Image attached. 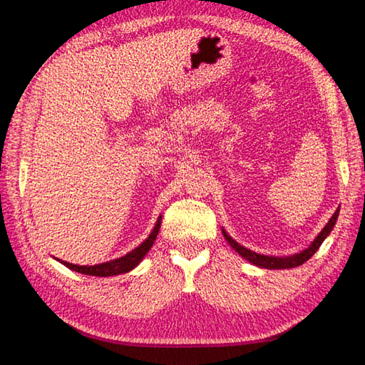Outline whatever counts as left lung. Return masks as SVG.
I'll return each mask as SVG.
<instances>
[{
    "label": "left lung",
    "instance_id": "1",
    "mask_svg": "<svg viewBox=\"0 0 365 365\" xmlns=\"http://www.w3.org/2000/svg\"><path fill=\"white\" fill-rule=\"evenodd\" d=\"M338 214H339V209H336L335 214H333L330 220L327 222V225L322 228V230H320V233L317 235L316 238H314V242L309 245L306 250L296 252V255H292V256H280L279 257V256L259 255V252L251 251V250L245 248V246L240 245L238 242H235V240L224 230V228H222V233H224V237L228 242V245H230L240 256L245 257L248 262L257 265V267H262V269H293V267H298V265H301V264H304L314 255H316V251L320 248V245L324 243V240L329 237V235L333 230V227H335L336 220H338Z\"/></svg>",
    "mask_w": 365,
    "mask_h": 365
}]
</instances>
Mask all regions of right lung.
<instances>
[{"mask_svg":"<svg viewBox=\"0 0 365 365\" xmlns=\"http://www.w3.org/2000/svg\"><path fill=\"white\" fill-rule=\"evenodd\" d=\"M160 220H163V215H159L156 220V225L150 233L143 243L138 245L137 248L132 250L130 252H127L125 256L117 257V259H110L108 262L103 264H95V265H78V264H71L66 261H59L61 264H64L66 267H69L73 272H78V274L83 275H93V277H113V275H120V274H127V272L133 270L137 265L143 261V257L148 255V251L151 250V246L154 245V240H156L159 228H160Z\"/></svg>","mask_w":365,"mask_h":365,"instance_id":"add662e5","label":"right lung"}]
</instances>
